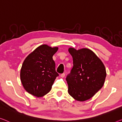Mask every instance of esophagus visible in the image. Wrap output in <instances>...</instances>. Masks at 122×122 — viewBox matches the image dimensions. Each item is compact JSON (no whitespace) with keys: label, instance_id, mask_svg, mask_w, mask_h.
I'll return each instance as SVG.
<instances>
[{"label":"esophagus","instance_id":"34e87169","mask_svg":"<svg viewBox=\"0 0 122 122\" xmlns=\"http://www.w3.org/2000/svg\"><path fill=\"white\" fill-rule=\"evenodd\" d=\"M65 76V73H62L60 74V77L61 78H63Z\"/></svg>","mask_w":122,"mask_h":122}]
</instances>
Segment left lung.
Instances as JSON below:
<instances>
[{
	"label": "left lung",
	"mask_w": 122,
	"mask_h": 122,
	"mask_svg": "<svg viewBox=\"0 0 122 122\" xmlns=\"http://www.w3.org/2000/svg\"><path fill=\"white\" fill-rule=\"evenodd\" d=\"M68 51L73 61V67L66 78L68 94L77 101H86L104 84L106 68L101 60L89 49L70 48Z\"/></svg>",
	"instance_id": "1"
}]
</instances>
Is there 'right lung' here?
<instances>
[{"mask_svg": "<svg viewBox=\"0 0 122 122\" xmlns=\"http://www.w3.org/2000/svg\"><path fill=\"white\" fill-rule=\"evenodd\" d=\"M58 47L46 44L40 45L29 54L23 61L20 79L26 92L36 97L48 94L59 74L55 71L52 56Z\"/></svg>", "mask_w": 122, "mask_h": 122, "instance_id": "1", "label": "right lung"}]
</instances>
